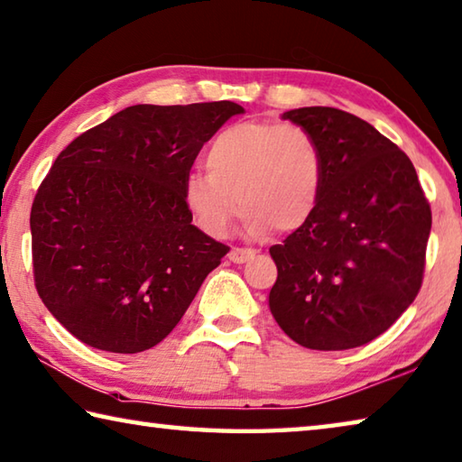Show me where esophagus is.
Wrapping results in <instances>:
<instances>
[{"mask_svg":"<svg viewBox=\"0 0 462 462\" xmlns=\"http://www.w3.org/2000/svg\"><path fill=\"white\" fill-rule=\"evenodd\" d=\"M254 250H246V248H232L230 250V262H234V264H244V262H250L252 258H254Z\"/></svg>","mask_w":462,"mask_h":462,"instance_id":"obj_1","label":"esophagus"}]
</instances>
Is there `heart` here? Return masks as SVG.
Returning a JSON list of instances; mask_svg holds the SVG:
<instances>
[{
  "mask_svg": "<svg viewBox=\"0 0 462 462\" xmlns=\"http://www.w3.org/2000/svg\"><path fill=\"white\" fill-rule=\"evenodd\" d=\"M208 171H189L182 200L194 224L222 238L244 210V230L264 238L310 222L322 194V153L309 132L274 122H242L216 135Z\"/></svg>",
  "mask_w": 462,
  "mask_h": 462,
  "instance_id": "obj_1",
  "label": "heart"
}]
</instances>
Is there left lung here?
Here are the masks:
<instances>
[{
    "instance_id": "left-lung-1",
    "label": "left lung",
    "mask_w": 462,
    "mask_h": 462,
    "mask_svg": "<svg viewBox=\"0 0 462 462\" xmlns=\"http://www.w3.org/2000/svg\"><path fill=\"white\" fill-rule=\"evenodd\" d=\"M282 117L314 138L324 182L310 222L270 248L278 268L270 312L300 346H363L420 291L429 200L409 156L368 122L322 106Z\"/></svg>"
}]
</instances>
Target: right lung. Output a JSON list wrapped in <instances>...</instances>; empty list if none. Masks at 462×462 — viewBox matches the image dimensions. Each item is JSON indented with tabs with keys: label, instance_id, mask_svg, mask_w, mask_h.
Returning a JSON list of instances; mask_svg holds the SVG:
<instances>
[{
	"label": "right lung",
	"instance_id": "obj_1",
	"mask_svg": "<svg viewBox=\"0 0 462 462\" xmlns=\"http://www.w3.org/2000/svg\"><path fill=\"white\" fill-rule=\"evenodd\" d=\"M234 102L138 104L84 132L32 206L33 280L78 340L135 355L164 340L230 248L192 224L182 184Z\"/></svg>",
	"mask_w": 462,
	"mask_h": 462
}]
</instances>
